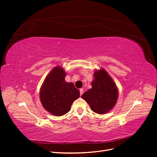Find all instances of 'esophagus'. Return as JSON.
<instances>
[{"label":"esophagus","mask_w":157,"mask_h":157,"mask_svg":"<svg viewBox=\"0 0 157 157\" xmlns=\"http://www.w3.org/2000/svg\"><path fill=\"white\" fill-rule=\"evenodd\" d=\"M83 93H84V90H83V88H80V96H82Z\"/></svg>","instance_id":"34e87169"}]
</instances>
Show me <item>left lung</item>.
I'll return each mask as SVG.
<instances>
[{"label": "left lung", "instance_id": "left-lung-1", "mask_svg": "<svg viewBox=\"0 0 157 157\" xmlns=\"http://www.w3.org/2000/svg\"><path fill=\"white\" fill-rule=\"evenodd\" d=\"M92 88L82 95L92 110L98 114L111 111L117 103L118 92L117 85L107 71L101 69L94 72Z\"/></svg>", "mask_w": 157, "mask_h": 157}]
</instances>
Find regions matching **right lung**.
I'll return each mask as SVG.
<instances>
[{
    "instance_id": "right-lung-1",
    "label": "right lung",
    "mask_w": 157,
    "mask_h": 157,
    "mask_svg": "<svg viewBox=\"0 0 157 157\" xmlns=\"http://www.w3.org/2000/svg\"><path fill=\"white\" fill-rule=\"evenodd\" d=\"M64 69L57 66L47 75L40 90L42 106L50 114L62 116L67 113L75 100L80 96L79 90L72 82H65Z\"/></svg>"
}]
</instances>
